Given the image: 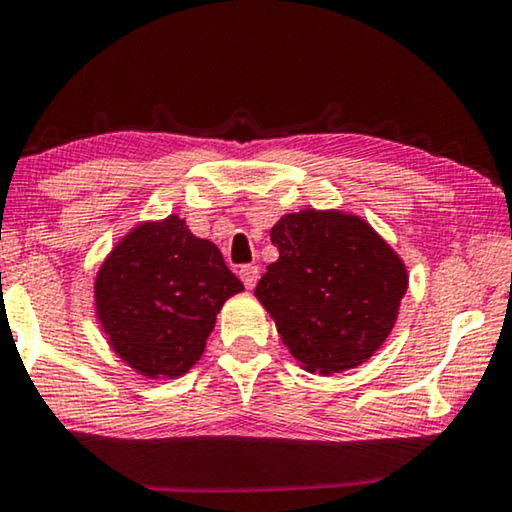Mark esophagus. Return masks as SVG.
<instances>
[{
  "label": "esophagus",
  "instance_id": "obj_1",
  "mask_svg": "<svg viewBox=\"0 0 512 512\" xmlns=\"http://www.w3.org/2000/svg\"><path fill=\"white\" fill-rule=\"evenodd\" d=\"M239 276L243 280V285H246L248 290H253V287L257 285V280H259V269L255 264H243L239 269Z\"/></svg>",
  "mask_w": 512,
  "mask_h": 512
}]
</instances>
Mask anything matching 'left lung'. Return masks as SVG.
Masks as SVG:
<instances>
[{
  "instance_id": "1",
  "label": "left lung",
  "mask_w": 512,
  "mask_h": 512,
  "mask_svg": "<svg viewBox=\"0 0 512 512\" xmlns=\"http://www.w3.org/2000/svg\"><path fill=\"white\" fill-rule=\"evenodd\" d=\"M278 262L255 287L278 334L308 371L362 364L394 327L406 266L355 215L299 211L271 229Z\"/></svg>"
}]
</instances>
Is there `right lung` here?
Masks as SVG:
<instances>
[{"label": "right lung", "instance_id": "1", "mask_svg": "<svg viewBox=\"0 0 512 512\" xmlns=\"http://www.w3.org/2000/svg\"><path fill=\"white\" fill-rule=\"evenodd\" d=\"M241 290L220 250L197 239L178 215L125 236L95 283L97 315L113 350L148 378L190 369L222 304Z\"/></svg>", "mask_w": 512, "mask_h": 512}]
</instances>
